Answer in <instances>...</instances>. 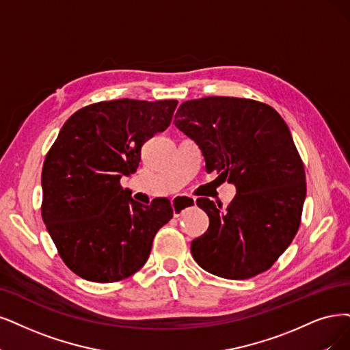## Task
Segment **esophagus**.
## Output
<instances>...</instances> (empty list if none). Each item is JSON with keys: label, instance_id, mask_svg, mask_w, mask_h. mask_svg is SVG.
<instances>
[{"label": "esophagus", "instance_id": "34e87169", "mask_svg": "<svg viewBox=\"0 0 350 350\" xmlns=\"http://www.w3.org/2000/svg\"><path fill=\"white\" fill-rule=\"evenodd\" d=\"M196 203L195 198H187V196H176L172 199V208H173V215L177 217L180 213L183 212V208H187V206H193Z\"/></svg>", "mask_w": 350, "mask_h": 350}]
</instances>
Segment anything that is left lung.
<instances>
[{
    "instance_id": "obj_1",
    "label": "left lung",
    "mask_w": 350,
    "mask_h": 350,
    "mask_svg": "<svg viewBox=\"0 0 350 350\" xmlns=\"http://www.w3.org/2000/svg\"><path fill=\"white\" fill-rule=\"evenodd\" d=\"M174 125L199 146L206 172L237 187L226 209L196 200L209 228L190 245L195 261L228 280L264 273L295 237L306 199L304 167L286 121L262 102L208 96L183 102Z\"/></svg>"
}]
</instances>
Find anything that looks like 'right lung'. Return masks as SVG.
I'll return each instance as SVG.
<instances>
[{"instance_id":"right-lung-1","label":"right lung","mask_w":350,"mask_h":350,"mask_svg":"<svg viewBox=\"0 0 350 350\" xmlns=\"http://www.w3.org/2000/svg\"><path fill=\"white\" fill-rule=\"evenodd\" d=\"M177 100L116 99L75 112L46 155L42 216L59 255L94 282L131 277L173 217L168 199L135 202L120 185L137 172L141 147L170 125Z\"/></svg>"}]
</instances>
